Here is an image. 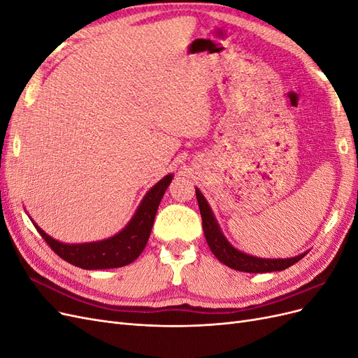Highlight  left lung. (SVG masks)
I'll use <instances>...</instances> for the list:
<instances>
[{"mask_svg":"<svg viewBox=\"0 0 358 358\" xmlns=\"http://www.w3.org/2000/svg\"><path fill=\"white\" fill-rule=\"evenodd\" d=\"M196 196H197L199 208H200L206 242H208L210 251L222 264L246 273L280 272V270H285L292 264H296L299 259H301L306 255L305 252L291 258H258V257L248 255L239 251V249H236L229 241L225 239V236L220 229L218 221L215 220L210 206L208 204V201H206L204 196L200 192L199 188H196Z\"/></svg>","mask_w":358,"mask_h":358,"instance_id":"1","label":"left lung"}]
</instances>
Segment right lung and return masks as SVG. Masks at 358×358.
I'll use <instances>...</instances> for the list:
<instances>
[{
  "mask_svg": "<svg viewBox=\"0 0 358 358\" xmlns=\"http://www.w3.org/2000/svg\"><path fill=\"white\" fill-rule=\"evenodd\" d=\"M171 179L173 175H167L155 183L146 192L143 200L140 201L136 213L133 215L131 221L125 225V229L109 237V239L91 243H62L43 231L34 221L32 224L36 225L40 236L52 248V251L73 266L86 270L122 267L133 263L145 249L150 230H152L159 201Z\"/></svg>",
  "mask_w": 358,
  "mask_h": 358,
  "instance_id": "add662e5",
  "label": "right lung"
}]
</instances>
